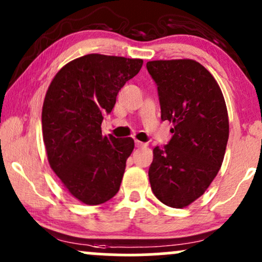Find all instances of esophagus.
Returning <instances> with one entry per match:
<instances>
[{
    "label": "esophagus",
    "instance_id": "obj_1",
    "mask_svg": "<svg viewBox=\"0 0 262 262\" xmlns=\"http://www.w3.org/2000/svg\"><path fill=\"white\" fill-rule=\"evenodd\" d=\"M135 146H137V148H144V146H146V143H143V141H139V140H135Z\"/></svg>",
    "mask_w": 262,
    "mask_h": 262
}]
</instances>
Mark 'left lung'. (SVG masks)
<instances>
[{
  "mask_svg": "<svg viewBox=\"0 0 262 262\" xmlns=\"http://www.w3.org/2000/svg\"><path fill=\"white\" fill-rule=\"evenodd\" d=\"M146 69L158 86L161 121L173 124L169 144L152 150L150 186L160 202L183 208L221 169L229 138L227 106L217 81L194 60H155Z\"/></svg>",
  "mask_w": 262,
  "mask_h": 262,
  "instance_id": "left-lung-1",
  "label": "left lung"
}]
</instances>
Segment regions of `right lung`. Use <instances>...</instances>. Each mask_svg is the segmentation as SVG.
<instances>
[{
    "label": "right lung",
    "mask_w": 262,
    "mask_h": 262,
    "mask_svg": "<svg viewBox=\"0 0 262 262\" xmlns=\"http://www.w3.org/2000/svg\"><path fill=\"white\" fill-rule=\"evenodd\" d=\"M141 66V59L89 54L60 69L48 89L41 111L48 161L80 202L97 206L119 191L134 140L102 135L101 124Z\"/></svg>",
    "instance_id": "obj_1"
}]
</instances>
